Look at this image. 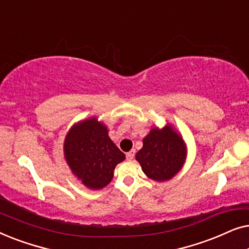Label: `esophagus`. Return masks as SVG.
Instances as JSON below:
<instances>
[{"instance_id":"obj_1","label":"esophagus","mask_w":249,"mask_h":249,"mask_svg":"<svg viewBox=\"0 0 249 249\" xmlns=\"http://www.w3.org/2000/svg\"><path fill=\"white\" fill-rule=\"evenodd\" d=\"M125 156H127V160L131 161V160L134 159V156H135V149H131L130 152H128L127 154H125Z\"/></svg>"}]
</instances>
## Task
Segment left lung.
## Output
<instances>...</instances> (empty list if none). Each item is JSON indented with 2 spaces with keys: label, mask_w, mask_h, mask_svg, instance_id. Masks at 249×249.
<instances>
[{
  "label": "left lung",
  "mask_w": 249,
  "mask_h": 249,
  "mask_svg": "<svg viewBox=\"0 0 249 249\" xmlns=\"http://www.w3.org/2000/svg\"><path fill=\"white\" fill-rule=\"evenodd\" d=\"M187 155L186 144L181 136L166 124L164 128H153L142 139V147L136 154L142 171L149 179L166 181L182 168Z\"/></svg>",
  "instance_id": "left-lung-1"
}]
</instances>
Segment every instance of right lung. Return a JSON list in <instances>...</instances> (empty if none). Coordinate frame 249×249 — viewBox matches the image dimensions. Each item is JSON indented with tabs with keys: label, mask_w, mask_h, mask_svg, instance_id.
I'll list each match as a JSON object with an SVG mask.
<instances>
[{
	"label": "right lung",
	"mask_w": 249,
	"mask_h": 249,
	"mask_svg": "<svg viewBox=\"0 0 249 249\" xmlns=\"http://www.w3.org/2000/svg\"><path fill=\"white\" fill-rule=\"evenodd\" d=\"M64 158L85 186L101 189L113 178L115 165L125 159L108 137L107 127L96 118L78 122L64 141Z\"/></svg>",
	"instance_id": "right-lung-1"
}]
</instances>
